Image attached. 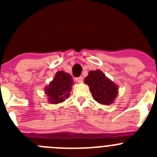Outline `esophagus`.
<instances>
[{"instance_id":"obj_1","label":"esophagus","mask_w":157,"mask_h":157,"mask_svg":"<svg viewBox=\"0 0 157 157\" xmlns=\"http://www.w3.org/2000/svg\"><path fill=\"white\" fill-rule=\"evenodd\" d=\"M75 80L76 81H77V82H82V81H83V78L82 77V76H80V77H78V78H75Z\"/></svg>"}]
</instances>
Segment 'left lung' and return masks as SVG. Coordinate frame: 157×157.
<instances>
[{
  "instance_id": "obj_1",
  "label": "left lung",
  "mask_w": 157,
  "mask_h": 157,
  "mask_svg": "<svg viewBox=\"0 0 157 157\" xmlns=\"http://www.w3.org/2000/svg\"><path fill=\"white\" fill-rule=\"evenodd\" d=\"M85 83L90 86L94 99L101 105H111L118 95L117 86L100 70L89 71Z\"/></svg>"
}]
</instances>
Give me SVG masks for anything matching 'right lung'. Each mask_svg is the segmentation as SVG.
Returning a JSON list of instances; mask_svg holds the SVG:
<instances>
[{
  "instance_id": "obj_1",
  "label": "right lung",
  "mask_w": 157,
  "mask_h": 157,
  "mask_svg": "<svg viewBox=\"0 0 157 157\" xmlns=\"http://www.w3.org/2000/svg\"><path fill=\"white\" fill-rule=\"evenodd\" d=\"M68 73L60 71L56 72L53 80L45 86V94L51 104H59L65 101L70 96L74 82Z\"/></svg>"
}]
</instances>
